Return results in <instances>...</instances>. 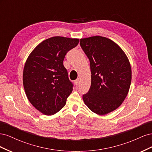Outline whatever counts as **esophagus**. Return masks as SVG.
<instances>
[{"instance_id": "obj_1", "label": "esophagus", "mask_w": 152, "mask_h": 152, "mask_svg": "<svg viewBox=\"0 0 152 152\" xmlns=\"http://www.w3.org/2000/svg\"><path fill=\"white\" fill-rule=\"evenodd\" d=\"M79 79H77L76 80L74 81V84H75L76 86L79 84Z\"/></svg>"}]
</instances>
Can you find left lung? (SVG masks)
Returning a JSON list of instances; mask_svg holds the SVG:
<instances>
[{
  "label": "left lung",
  "instance_id": "obj_1",
  "mask_svg": "<svg viewBox=\"0 0 152 152\" xmlns=\"http://www.w3.org/2000/svg\"><path fill=\"white\" fill-rule=\"evenodd\" d=\"M90 61L91 84L83 100L92 112L104 115L122 104L132 79L130 62L125 53L111 39L93 36L80 39Z\"/></svg>",
  "mask_w": 152,
  "mask_h": 152
}]
</instances>
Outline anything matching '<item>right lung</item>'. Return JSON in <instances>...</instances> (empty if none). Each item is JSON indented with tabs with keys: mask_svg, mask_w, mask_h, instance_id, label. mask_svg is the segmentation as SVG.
Masks as SVG:
<instances>
[{
	"mask_svg": "<svg viewBox=\"0 0 152 152\" xmlns=\"http://www.w3.org/2000/svg\"><path fill=\"white\" fill-rule=\"evenodd\" d=\"M79 42V39L53 37L37 45L26 59L23 74L25 94L31 104L45 115L62 109L73 91L63 60Z\"/></svg>",
	"mask_w": 152,
	"mask_h": 152,
	"instance_id": "obj_1",
	"label": "right lung"
}]
</instances>
